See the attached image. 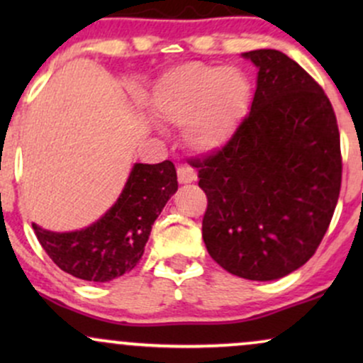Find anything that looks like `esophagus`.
Instances as JSON below:
<instances>
[{"instance_id":"esophagus-1","label":"esophagus","mask_w":363,"mask_h":363,"mask_svg":"<svg viewBox=\"0 0 363 363\" xmlns=\"http://www.w3.org/2000/svg\"><path fill=\"white\" fill-rule=\"evenodd\" d=\"M177 181L181 184H191L196 181V172L189 167H179L177 169Z\"/></svg>"}]
</instances>
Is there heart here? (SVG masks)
<instances>
[{
	"label": "heart",
	"instance_id": "heart-1",
	"mask_svg": "<svg viewBox=\"0 0 363 363\" xmlns=\"http://www.w3.org/2000/svg\"><path fill=\"white\" fill-rule=\"evenodd\" d=\"M247 78L240 69L186 62L162 74L150 94L157 118L182 127L193 152L211 153L235 135L249 106Z\"/></svg>",
	"mask_w": 363,
	"mask_h": 363
}]
</instances>
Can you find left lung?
I'll return each mask as SVG.
<instances>
[{
	"label": "left lung",
	"instance_id": "8db88e82",
	"mask_svg": "<svg viewBox=\"0 0 363 363\" xmlns=\"http://www.w3.org/2000/svg\"><path fill=\"white\" fill-rule=\"evenodd\" d=\"M257 68L251 112L222 150L191 160L206 193L203 240L235 277L269 281L314 256L341 187L331 102L302 66L274 49L244 52Z\"/></svg>",
	"mask_w": 363,
	"mask_h": 363
}]
</instances>
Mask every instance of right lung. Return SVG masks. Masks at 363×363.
<instances>
[{
	"label": "right lung",
	"instance_id": "obj_1",
	"mask_svg": "<svg viewBox=\"0 0 363 363\" xmlns=\"http://www.w3.org/2000/svg\"><path fill=\"white\" fill-rule=\"evenodd\" d=\"M176 191L170 160L135 164L119 198L97 222L73 232L45 230L37 223L32 228L62 272L85 281H111L138 264L153 222Z\"/></svg>",
	"mask_w": 363,
	"mask_h": 363
}]
</instances>
